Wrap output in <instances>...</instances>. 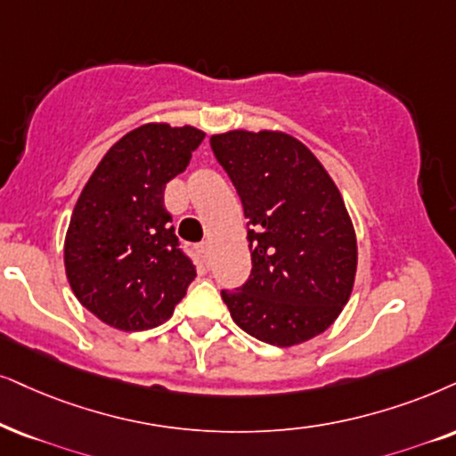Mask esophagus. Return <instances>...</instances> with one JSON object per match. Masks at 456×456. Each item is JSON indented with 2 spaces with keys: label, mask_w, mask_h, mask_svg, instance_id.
<instances>
[{
  "label": "esophagus",
  "mask_w": 456,
  "mask_h": 456,
  "mask_svg": "<svg viewBox=\"0 0 456 456\" xmlns=\"http://www.w3.org/2000/svg\"><path fill=\"white\" fill-rule=\"evenodd\" d=\"M198 252L201 255V258H208V255H210V244H208V241H204V244H200V246H198Z\"/></svg>",
  "instance_id": "esophagus-1"
}]
</instances>
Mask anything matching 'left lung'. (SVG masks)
I'll return each instance as SVG.
<instances>
[{"mask_svg": "<svg viewBox=\"0 0 456 456\" xmlns=\"http://www.w3.org/2000/svg\"><path fill=\"white\" fill-rule=\"evenodd\" d=\"M248 218L250 278L221 297L241 330L292 347L332 326L354 290L357 240L320 159L280 130L212 134Z\"/></svg>", "mask_w": 456, "mask_h": 456, "instance_id": "8db88e82", "label": "left lung"}]
</instances>
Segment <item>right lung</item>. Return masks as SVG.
Returning a JSON list of instances; mask_svg holds the SVG:
<instances>
[{"instance_id":"obj_1","label":"right lung","mask_w":456,"mask_h":456,"mask_svg":"<svg viewBox=\"0 0 456 456\" xmlns=\"http://www.w3.org/2000/svg\"><path fill=\"white\" fill-rule=\"evenodd\" d=\"M204 136L193 126H138L109 149L79 193L65 235L67 280L77 301L118 330L164 324L195 278L164 189Z\"/></svg>"}]
</instances>
